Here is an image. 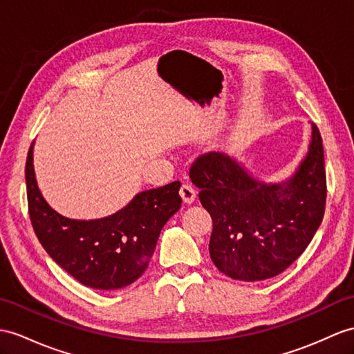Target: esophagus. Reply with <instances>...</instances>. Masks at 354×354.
Returning a JSON list of instances; mask_svg holds the SVG:
<instances>
[{
    "label": "esophagus",
    "instance_id": "1",
    "mask_svg": "<svg viewBox=\"0 0 354 354\" xmlns=\"http://www.w3.org/2000/svg\"><path fill=\"white\" fill-rule=\"evenodd\" d=\"M180 195H182L183 201L186 204H191V203L195 201L196 191H195V187L191 183H183L182 187H180Z\"/></svg>",
    "mask_w": 354,
    "mask_h": 354
}]
</instances>
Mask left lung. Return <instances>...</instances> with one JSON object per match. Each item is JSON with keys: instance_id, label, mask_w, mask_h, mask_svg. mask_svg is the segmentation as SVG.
I'll return each mask as SVG.
<instances>
[{"instance_id": "8db88e82", "label": "left lung", "mask_w": 354, "mask_h": 354, "mask_svg": "<svg viewBox=\"0 0 354 354\" xmlns=\"http://www.w3.org/2000/svg\"><path fill=\"white\" fill-rule=\"evenodd\" d=\"M189 177L213 221L212 261L231 279L254 282L282 273L304 254L324 216V151L315 124L306 158L287 182H258L216 151L196 158Z\"/></svg>"}]
</instances>
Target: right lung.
Instances as JSON below:
<instances>
[{
  "label": "right lung",
  "instance_id": "right-lung-1",
  "mask_svg": "<svg viewBox=\"0 0 354 354\" xmlns=\"http://www.w3.org/2000/svg\"><path fill=\"white\" fill-rule=\"evenodd\" d=\"M28 213L34 232L53 260L81 283L97 290H117L145 272L160 230L182 207L180 182L138 194L124 209L108 218L76 221L58 214L41 196L32 167L27 165Z\"/></svg>",
  "mask_w": 354,
  "mask_h": 354
}]
</instances>
